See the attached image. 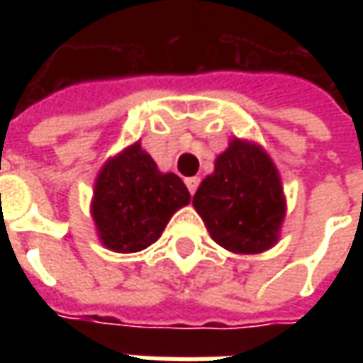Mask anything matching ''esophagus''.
<instances>
[{"mask_svg": "<svg viewBox=\"0 0 363 363\" xmlns=\"http://www.w3.org/2000/svg\"><path fill=\"white\" fill-rule=\"evenodd\" d=\"M184 182H186V186H189L190 194H194L198 189V184H200V179H198V177H189V179H184Z\"/></svg>", "mask_w": 363, "mask_h": 363, "instance_id": "obj_1", "label": "esophagus"}]
</instances>
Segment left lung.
Returning a JSON list of instances; mask_svg holds the SVG:
<instances>
[{"label": "left lung", "instance_id": "obj_1", "mask_svg": "<svg viewBox=\"0 0 363 363\" xmlns=\"http://www.w3.org/2000/svg\"><path fill=\"white\" fill-rule=\"evenodd\" d=\"M192 206L216 243L235 255H259L280 241L288 204L281 177L257 142L231 138L200 182Z\"/></svg>", "mask_w": 363, "mask_h": 363}]
</instances>
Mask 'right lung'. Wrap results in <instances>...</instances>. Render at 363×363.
<instances>
[{
    "label": "right lung",
    "instance_id": "1",
    "mask_svg": "<svg viewBox=\"0 0 363 363\" xmlns=\"http://www.w3.org/2000/svg\"><path fill=\"white\" fill-rule=\"evenodd\" d=\"M190 192L174 173H161L140 140L104 161L95 179L91 218L108 251L138 252L155 243Z\"/></svg>",
    "mask_w": 363,
    "mask_h": 363
}]
</instances>
